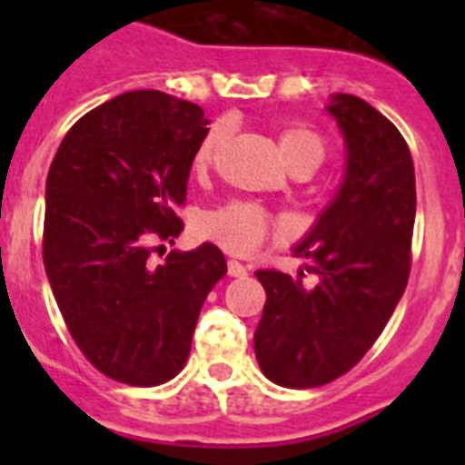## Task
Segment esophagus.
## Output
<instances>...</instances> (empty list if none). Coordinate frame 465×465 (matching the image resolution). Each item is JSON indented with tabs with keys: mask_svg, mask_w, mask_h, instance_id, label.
I'll return each mask as SVG.
<instances>
[{
	"mask_svg": "<svg viewBox=\"0 0 465 465\" xmlns=\"http://www.w3.org/2000/svg\"><path fill=\"white\" fill-rule=\"evenodd\" d=\"M226 270H229V275H232V277H246L248 275L246 265H241L239 261L226 262Z\"/></svg>",
	"mask_w": 465,
	"mask_h": 465,
	"instance_id": "esophagus-1",
	"label": "esophagus"
}]
</instances>
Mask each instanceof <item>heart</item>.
Returning a JSON list of instances; mask_svg holds the SVG:
<instances>
[{"label": "heart", "instance_id": "1", "mask_svg": "<svg viewBox=\"0 0 465 465\" xmlns=\"http://www.w3.org/2000/svg\"><path fill=\"white\" fill-rule=\"evenodd\" d=\"M226 137L224 123L214 125L204 133L203 142L197 144L193 166L195 171H207L217 159V152ZM280 154L292 173H306L316 171L325 159V140L309 125L302 123H287L277 134ZM197 232L207 241H214L232 253H248L262 241L280 233V224L270 217L268 212L253 203H229L219 210L204 212L197 222Z\"/></svg>", "mask_w": 465, "mask_h": 465}]
</instances>
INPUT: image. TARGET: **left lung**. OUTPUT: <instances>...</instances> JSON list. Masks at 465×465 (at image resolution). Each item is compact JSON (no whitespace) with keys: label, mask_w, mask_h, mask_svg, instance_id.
I'll return each instance as SVG.
<instances>
[{"label":"left lung","mask_w":465,"mask_h":465,"mask_svg":"<svg viewBox=\"0 0 465 465\" xmlns=\"http://www.w3.org/2000/svg\"><path fill=\"white\" fill-rule=\"evenodd\" d=\"M328 113L345 137L338 195L294 255L309 258L318 284L258 270L268 294L255 328L262 374L284 389H316L347 374L381 335L411 275L415 168L403 134L352 94H335Z\"/></svg>","instance_id":"left-lung-1"}]
</instances>
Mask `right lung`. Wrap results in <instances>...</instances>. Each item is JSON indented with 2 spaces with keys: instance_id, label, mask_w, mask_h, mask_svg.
Wrapping results in <instances>:
<instances>
[{
  "instance_id": "add662e5",
  "label": "right lung",
  "mask_w": 465,
  "mask_h": 465,
  "mask_svg": "<svg viewBox=\"0 0 465 465\" xmlns=\"http://www.w3.org/2000/svg\"><path fill=\"white\" fill-rule=\"evenodd\" d=\"M200 105L163 91H127L72 125L45 183L43 262L54 302L84 357L130 386L173 379L190 354L197 316L226 275L214 243L171 251L152 243L183 232Z\"/></svg>"
}]
</instances>
